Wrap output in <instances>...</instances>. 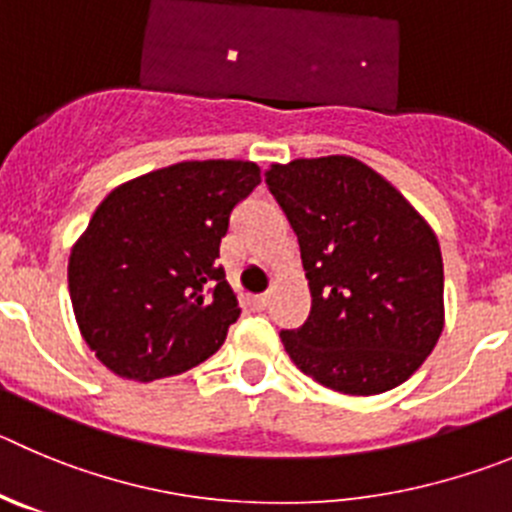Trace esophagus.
<instances>
[{"label": "esophagus", "instance_id": "esophagus-1", "mask_svg": "<svg viewBox=\"0 0 512 512\" xmlns=\"http://www.w3.org/2000/svg\"><path fill=\"white\" fill-rule=\"evenodd\" d=\"M248 304H251L253 309H266V304H269V294H256V297L248 299Z\"/></svg>", "mask_w": 512, "mask_h": 512}]
</instances>
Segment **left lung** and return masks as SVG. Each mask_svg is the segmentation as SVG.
Returning <instances> with one entry per match:
<instances>
[{
    "mask_svg": "<svg viewBox=\"0 0 512 512\" xmlns=\"http://www.w3.org/2000/svg\"><path fill=\"white\" fill-rule=\"evenodd\" d=\"M266 185L297 233L312 309L281 342L332 391L401 386L444 327V266L434 231L360 159L332 154L271 164Z\"/></svg>",
    "mask_w": 512,
    "mask_h": 512,
    "instance_id": "1",
    "label": "left lung"
}]
</instances>
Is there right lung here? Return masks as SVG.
Listing matches in <instances>:
<instances>
[{
    "mask_svg": "<svg viewBox=\"0 0 512 512\" xmlns=\"http://www.w3.org/2000/svg\"><path fill=\"white\" fill-rule=\"evenodd\" d=\"M261 182L241 159L180 162L124 182L73 246L68 289L83 340L109 370L157 381L208 360L241 307L220 241Z\"/></svg>",
    "mask_w": 512,
    "mask_h": 512,
    "instance_id": "obj_1",
    "label": "right lung"
}]
</instances>
